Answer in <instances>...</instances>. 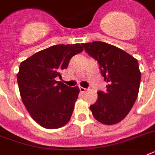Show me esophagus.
Segmentation results:
<instances>
[{
    "label": "esophagus",
    "instance_id": "1",
    "mask_svg": "<svg viewBox=\"0 0 155 155\" xmlns=\"http://www.w3.org/2000/svg\"><path fill=\"white\" fill-rule=\"evenodd\" d=\"M80 91L81 93H84L86 91H87V89L86 88H84V87H80Z\"/></svg>",
    "mask_w": 155,
    "mask_h": 155
}]
</instances>
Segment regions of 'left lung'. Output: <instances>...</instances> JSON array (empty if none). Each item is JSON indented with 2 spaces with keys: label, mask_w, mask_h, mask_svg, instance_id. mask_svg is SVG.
<instances>
[{
  "label": "left lung",
  "mask_w": 155,
  "mask_h": 155,
  "mask_svg": "<svg viewBox=\"0 0 155 155\" xmlns=\"http://www.w3.org/2000/svg\"><path fill=\"white\" fill-rule=\"evenodd\" d=\"M100 64L106 92H97V102L90 105L95 119L104 125H115L127 116L137 99L141 81L137 60L118 47L103 42L82 43Z\"/></svg>",
  "instance_id": "1"
}]
</instances>
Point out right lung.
Here are the masks:
<instances>
[{"label": "right lung", "instance_id": "add662e5", "mask_svg": "<svg viewBox=\"0 0 155 155\" xmlns=\"http://www.w3.org/2000/svg\"><path fill=\"white\" fill-rule=\"evenodd\" d=\"M84 51L80 43L50 47L22 61L17 75L21 98L34 120L46 129L63 127L70 120L79 87H70L55 78L72 56Z\"/></svg>", "mask_w": 155, "mask_h": 155}]
</instances>
